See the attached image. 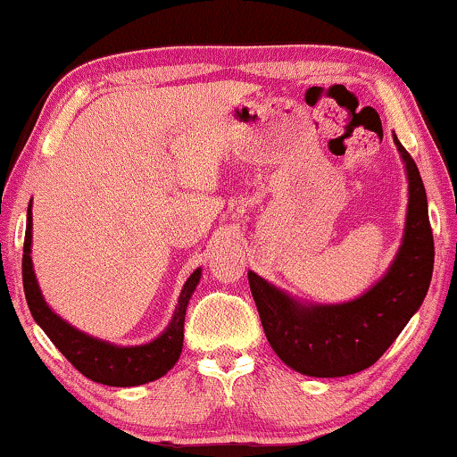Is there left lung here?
Masks as SVG:
<instances>
[{"label": "left lung", "instance_id": "8db88e82", "mask_svg": "<svg viewBox=\"0 0 457 457\" xmlns=\"http://www.w3.org/2000/svg\"><path fill=\"white\" fill-rule=\"evenodd\" d=\"M395 145L410 180L403 243L389 272L353 302L302 305L255 272H247L262 327L274 353L293 370L318 378L347 377L383 355L427 295L435 264L427 191L411 155Z\"/></svg>", "mask_w": 457, "mask_h": 457}]
</instances>
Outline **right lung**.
<instances>
[{
    "instance_id": "1",
    "label": "right lung",
    "mask_w": 457,
    "mask_h": 457,
    "mask_svg": "<svg viewBox=\"0 0 457 457\" xmlns=\"http://www.w3.org/2000/svg\"><path fill=\"white\" fill-rule=\"evenodd\" d=\"M30 230H33V212L29 208L27 214V233H24V249H22V285L24 295L30 314L35 322L46 330V335L52 339L62 355L77 368L87 378L96 383L110 386H135L145 385L149 380H155L170 370L177 364L180 349H183V330H185V310L189 303V297L195 291L202 277V270H197L187 278V283L180 291L179 305L174 310L172 322L162 333L158 339L147 343V345L137 347H116L112 343L93 339V337L80 333L72 328L71 324L55 316L47 308L46 299L41 297L39 285H37L33 262H30Z\"/></svg>"
}]
</instances>
